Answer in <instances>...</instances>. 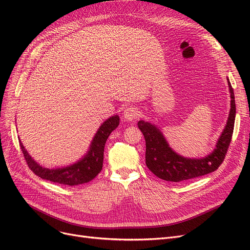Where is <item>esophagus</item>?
I'll use <instances>...</instances> for the list:
<instances>
[{
	"instance_id": "34e87169",
	"label": "esophagus",
	"mask_w": 250,
	"mask_h": 250,
	"mask_svg": "<svg viewBox=\"0 0 250 250\" xmlns=\"http://www.w3.org/2000/svg\"><path fill=\"white\" fill-rule=\"evenodd\" d=\"M138 115H139L138 109L135 107H132V106L125 108L124 111V118L125 121H128V122L134 121L135 118L138 117Z\"/></svg>"
}]
</instances>
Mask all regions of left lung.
I'll list each match as a JSON object with an SVG mask.
<instances>
[{"mask_svg": "<svg viewBox=\"0 0 250 250\" xmlns=\"http://www.w3.org/2000/svg\"><path fill=\"white\" fill-rule=\"evenodd\" d=\"M227 80L231 95V109L227 125L216 149L206 158L188 159L177 155L168 146L162 133L155 125L144 121L138 123V127L146 141V165L157 177L173 182L188 180L215 171L224 161L231 143L236 115L234 92L229 79Z\"/></svg>", "mask_w": 250, "mask_h": 250, "instance_id": "obj_1", "label": "left lung"}]
</instances>
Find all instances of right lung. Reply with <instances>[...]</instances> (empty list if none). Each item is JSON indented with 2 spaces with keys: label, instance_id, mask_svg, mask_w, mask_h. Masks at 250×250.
<instances>
[{
  "label": "right lung",
  "instance_id": "obj_1",
  "mask_svg": "<svg viewBox=\"0 0 250 250\" xmlns=\"http://www.w3.org/2000/svg\"><path fill=\"white\" fill-rule=\"evenodd\" d=\"M118 125H120L118 115L111 116L105 121L97 130L87 155L78 163L65 168L47 169L39 166V164H37L29 156L27 151L24 149L21 142H19V145L26 163H27L31 171L38 177L51 182L60 183V185L70 187L78 186L89 182L95 178L96 175L101 171L105 143H106V140L112 130H114Z\"/></svg>",
  "mask_w": 250,
  "mask_h": 250
}]
</instances>
